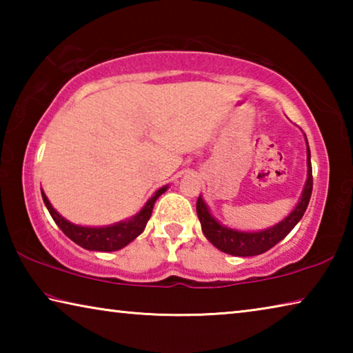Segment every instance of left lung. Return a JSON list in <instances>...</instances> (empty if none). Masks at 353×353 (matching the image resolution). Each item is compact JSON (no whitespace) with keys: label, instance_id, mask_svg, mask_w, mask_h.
I'll use <instances>...</instances> for the list:
<instances>
[{"label":"left lung","instance_id":"left-lung-1","mask_svg":"<svg viewBox=\"0 0 353 353\" xmlns=\"http://www.w3.org/2000/svg\"><path fill=\"white\" fill-rule=\"evenodd\" d=\"M307 163H308V179L305 183V188L302 191L301 201L296 205L288 216L283 221H280L277 225L271 227V229L261 230V232H240L234 229H227V227L221 225L216 219H214L210 212H208L207 205L199 196L198 202H196V212H198V218L201 221L202 232L208 241H210L214 248L223 250L225 254L235 255V256H252L260 255L271 248L276 246L279 241L294 229V225L301 221V218L305 213L310 198H312L313 191V172H312V160H310V148L307 143Z\"/></svg>","mask_w":353,"mask_h":353}]
</instances>
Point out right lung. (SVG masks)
<instances>
[{"label":"right lung","mask_w":353,"mask_h":353,"mask_svg":"<svg viewBox=\"0 0 353 353\" xmlns=\"http://www.w3.org/2000/svg\"><path fill=\"white\" fill-rule=\"evenodd\" d=\"M166 191V187L160 188L157 193H155L151 199L146 202V205L141 208L139 214H135L132 219L123 221V223L107 225V227H82L71 224L70 221L62 218L52 205L50 201L45 196L43 191H41V198H43L45 205L48 212L54 219V223L59 225L65 235H67L70 240H73L76 244H79L81 248L88 249V250H101V252H112V250H118L135 240L143 230H145L146 223L151 218L152 207L155 201L160 194H163Z\"/></svg>","instance_id":"add662e5"}]
</instances>
